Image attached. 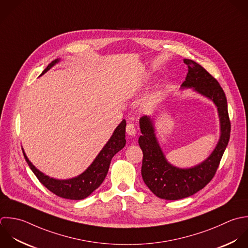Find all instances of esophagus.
<instances>
[{"mask_svg":"<svg viewBox=\"0 0 248 248\" xmlns=\"http://www.w3.org/2000/svg\"><path fill=\"white\" fill-rule=\"evenodd\" d=\"M126 133L130 136H135L136 134V128L133 124H127L126 125Z\"/></svg>","mask_w":248,"mask_h":248,"instance_id":"1","label":"esophagus"}]
</instances>
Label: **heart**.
Returning a JSON list of instances; mask_svg holds the SVG:
<instances>
[{
  "label": "heart",
  "mask_w": 248,
  "mask_h": 248,
  "mask_svg": "<svg viewBox=\"0 0 248 248\" xmlns=\"http://www.w3.org/2000/svg\"><path fill=\"white\" fill-rule=\"evenodd\" d=\"M133 93H134V92H133V91H131L129 94H133ZM155 98H156V96H153V97H152V99H151V102H150L149 104H152L153 102H155Z\"/></svg>",
  "instance_id": "obj_1"
}]
</instances>
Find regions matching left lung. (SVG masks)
Listing matches in <instances>:
<instances>
[{
	"label": "left lung",
	"instance_id": "8db88e82",
	"mask_svg": "<svg viewBox=\"0 0 248 248\" xmlns=\"http://www.w3.org/2000/svg\"><path fill=\"white\" fill-rule=\"evenodd\" d=\"M184 62L188 67V72L182 89L192 88L214 101L219 116L220 137L216 149L203 162L191 168H178L167 161L157 141L153 119L148 116L140 119L142 135L138 143L143 152L142 178L155 195L165 200L189 197L212 181L228 145L231 132L226 95L217 80L196 62L188 59H185Z\"/></svg>",
	"mask_w": 248,
	"mask_h": 248
}]
</instances>
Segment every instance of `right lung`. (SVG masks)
<instances>
[{
	"label": "right lung",
	"instance_id": "1",
	"mask_svg": "<svg viewBox=\"0 0 248 248\" xmlns=\"http://www.w3.org/2000/svg\"><path fill=\"white\" fill-rule=\"evenodd\" d=\"M59 62L60 59H56L50 62L42 71L41 75ZM125 126L126 122L125 120H123L122 123L116 127L111 138L97 155L93 163L82 174L72 179L57 180L50 178L32 165L24 153V150L23 155L31 170L48 190L64 199L82 200L87 198L99 187L108 173L113 156L125 146Z\"/></svg>",
	"mask_w": 248,
	"mask_h": 248
}]
</instances>
